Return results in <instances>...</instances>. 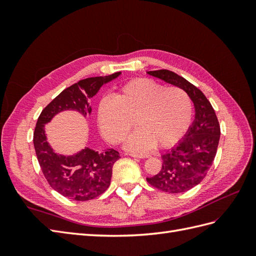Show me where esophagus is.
<instances>
[{
    "label": "esophagus",
    "mask_w": 256,
    "mask_h": 256,
    "mask_svg": "<svg viewBox=\"0 0 256 256\" xmlns=\"http://www.w3.org/2000/svg\"><path fill=\"white\" fill-rule=\"evenodd\" d=\"M125 155L135 157V158H148V155H143V154H134V153H126Z\"/></svg>",
    "instance_id": "obj_1"
}]
</instances>
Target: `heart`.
I'll return each instance as SVG.
<instances>
[{
	"label": "heart",
	"mask_w": 256,
	"mask_h": 256,
	"mask_svg": "<svg viewBox=\"0 0 256 256\" xmlns=\"http://www.w3.org/2000/svg\"><path fill=\"white\" fill-rule=\"evenodd\" d=\"M192 118V102L186 91L179 86L166 88L148 78L128 81L114 98H102L98 106V122L111 143H121L135 120L138 128L125 140V148L134 152L176 145L186 134Z\"/></svg>",
	"instance_id": "obj_1"
}]
</instances>
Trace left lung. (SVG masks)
<instances>
[{
    "instance_id": "1",
    "label": "left lung",
    "mask_w": 256,
    "mask_h": 256,
    "mask_svg": "<svg viewBox=\"0 0 256 256\" xmlns=\"http://www.w3.org/2000/svg\"><path fill=\"white\" fill-rule=\"evenodd\" d=\"M148 74L186 91L194 102L196 116L184 138L162 156L160 172L146 180L165 192H188L202 182L214 162L220 140L218 118L202 91L180 76L166 69Z\"/></svg>"
}]
</instances>
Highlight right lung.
Listing matches in <instances>:
<instances>
[{"instance_id": "1", "label": "right lung", "mask_w": 256, "mask_h": 256, "mask_svg": "<svg viewBox=\"0 0 256 256\" xmlns=\"http://www.w3.org/2000/svg\"><path fill=\"white\" fill-rule=\"evenodd\" d=\"M120 74L121 72H116L78 81L60 92L37 120L32 142L38 162L50 187L64 197L86 201L102 194L110 186L112 168L120 154L113 148L96 152L86 148L70 156L59 155L47 142L45 124L50 122L57 113L66 110L78 111L86 116L91 113L88 100L96 94L103 84Z\"/></svg>"}]
</instances>
